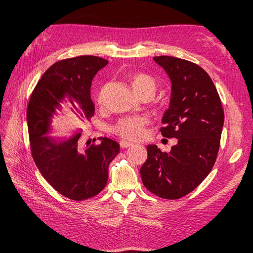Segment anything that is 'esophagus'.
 Masks as SVG:
<instances>
[{"mask_svg":"<svg viewBox=\"0 0 253 253\" xmlns=\"http://www.w3.org/2000/svg\"><path fill=\"white\" fill-rule=\"evenodd\" d=\"M120 144H121V147H122V148H124V149H126V148H129V147L133 146V143H132V142L126 141V140H122V141L120 142Z\"/></svg>","mask_w":253,"mask_h":253,"instance_id":"obj_1","label":"esophagus"}]
</instances>
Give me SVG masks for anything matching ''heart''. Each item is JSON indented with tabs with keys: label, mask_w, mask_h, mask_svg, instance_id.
<instances>
[{
	"label": "heart",
	"mask_w": 253,
	"mask_h": 253,
	"mask_svg": "<svg viewBox=\"0 0 253 253\" xmlns=\"http://www.w3.org/2000/svg\"><path fill=\"white\" fill-rule=\"evenodd\" d=\"M130 84L133 91L138 95L146 92H152L154 94L155 89H157L155 80L144 73H136L131 75ZM147 123V118L144 117L124 118L113 127V131L117 133L118 136L129 139V140H139L144 135V127H146Z\"/></svg>",
	"instance_id": "b5f03b06"
}]
</instances>
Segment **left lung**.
<instances>
[{"instance_id":"1","label":"left lung","mask_w":253,"mask_h":253,"mask_svg":"<svg viewBox=\"0 0 253 253\" xmlns=\"http://www.w3.org/2000/svg\"><path fill=\"white\" fill-rule=\"evenodd\" d=\"M171 83L169 107L160 129L176 138L169 152L147 147L140 169L144 187L163 199H179L201 184L216 161L224 125L221 99L212 79L197 64L173 56H155Z\"/></svg>"}]
</instances>
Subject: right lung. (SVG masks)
<instances>
[{
	"label": "right lung",
	"instance_id": "add662e5",
	"mask_svg": "<svg viewBox=\"0 0 253 253\" xmlns=\"http://www.w3.org/2000/svg\"><path fill=\"white\" fill-rule=\"evenodd\" d=\"M109 63L98 56L67 58L47 69L32 92L27 107L31 154L45 180L61 195L74 201L92 198L104 189L109 165L120 152V144L100 138V144L83 148L82 132L66 139L49 136L53 117L67 103L79 122L94 114L90 88L92 79Z\"/></svg>",
	"mask_w": 253,
	"mask_h": 253
}]
</instances>
